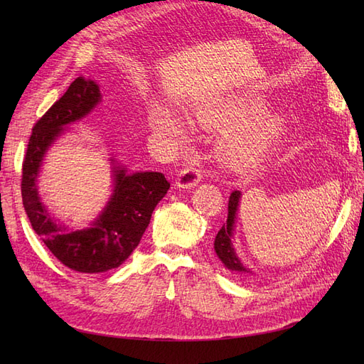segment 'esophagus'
<instances>
[{
    "label": "esophagus",
    "instance_id": "obj_1",
    "mask_svg": "<svg viewBox=\"0 0 364 364\" xmlns=\"http://www.w3.org/2000/svg\"><path fill=\"white\" fill-rule=\"evenodd\" d=\"M202 167L197 164H190L178 174V179H176V186L181 190H191L202 179Z\"/></svg>",
    "mask_w": 364,
    "mask_h": 364
}]
</instances>
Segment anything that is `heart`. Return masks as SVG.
Instances as JSON below:
<instances>
[{"label": "heart", "mask_w": 364, "mask_h": 364, "mask_svg": "<svg viewBox=\"0 0 364 364\" xmlns=\"http://www.w3.org/2000/svg\"><path fill=\"white\" fill-rule=\"evenodd\" d=\"M264 107L266 102L261 97L228 94L196 106L193 114L203 126H232L218 142L220 153L228 164L237 168H247L269 155L287 127V118L279 112L255 117ZM158 129L170 135H182L186 127L183 119L171 109H162L158 117Z\"/></svg>", "instance_id": "obj_1"}]
</instances>
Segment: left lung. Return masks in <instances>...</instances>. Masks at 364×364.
Segmentation results:
<instances>
[{
	"instance_id": "left-lung-1",
	"label": "left lung",
	"mask_w": 364,
	"mask_h": 364,
	"mask_svg": "<svg viewBox=\"0 0 364 364\" xmlns=\"http://www.w3.org/2000/svg\"><path fill=\"white\" fill-rule=\"evenodd\" d=\"M240 202H241V191L235 190L230 193L229 203H228V220H226V223L222 226V229L218 230V234L215 235L214 250L217 253V257L220 258V261L225 264V267L228 270L249 277V274H253V272L250 269H247L243 262H241V259L238 258L237 252L234 249V245H232Z\"/></svg>"
}]
</instances>
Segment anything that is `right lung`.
<instances>
[{
  "label": "right lung",
  "mask_w": 364,
  "mask_h": 364,
  "mask_svg": "<svg viewBox=\"0 0 364 364\" xmlns=\"http://www.w3.org/2000/svg\"><path fill=\"white\" fill-rule=\"evenodd\" d=\"M100 102L97 82L77 77L33 127L23 164L21 193L33 230L63 266L80 273H103L119 267L139 245L153 209L170 188L162 173H129L124 165L111 158L112 194L90 225L70 229L48 213L38 188L42 161L70 124L90 115Z\"/></svg>",
  "instance_id": "right-lung-1"
}]
</instances>
